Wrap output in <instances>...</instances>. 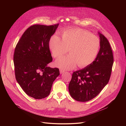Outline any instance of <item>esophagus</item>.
<instances>
[{
    "instance_id": "obj_1",
    "label": "esophagus",
    "mask_w": 126,
    "mask_h": 126,
    "mask_svg": "<svg viewBox=\"0 0 126 126\" xmlns=\"http://www.w3.org/2000/svg\"><path fill=\"white\" fill-rule=\"evenodd\" d=\"M64 72H65L64 70H63V69H60V74L63 73Z\"/></svg>"
}]
</instances>
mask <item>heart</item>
Instances as JSON below:
<instances>
[{"label": "heart", "mask_w": 126, "mask_h": 126, "mask_svg": "<svg viewBox=\"0 0 126 126\" xmlns=\"http://www.w3.org/2000/svg\"><path fill=\"white\" fill-rule=\"evenodd\" d=\"M101 42L96 36L81 28H72L63 31L61 39L57 35L50 38L49 46L53 56L58 58L69 49L70 54L57 60L56 65L62 69L70 70L77 64L79 68L90 65L96 58Z\"/></svg>", "instance_id": "1"}]
</instances>
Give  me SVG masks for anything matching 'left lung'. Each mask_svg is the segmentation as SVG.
<instances>
[{
	"label": "left lung",
	"mask_w": 126,
	"mask_h": 126,
	"mask_svg": "<svg viewBox=\"0 0 126 126\" xmlns=\"http://www.w3.org/2000/svg\"><path fill=\"white\" fill-rule=\"evenodd\" d=\"M100 34L101 45L95 60L83 69L74 72L69 84L70 95L75 100L87 102L96 97L108 83L114 63L110 44Z\"/></svg>",
	"instance_id": "8db88e82"
}]
</instances>
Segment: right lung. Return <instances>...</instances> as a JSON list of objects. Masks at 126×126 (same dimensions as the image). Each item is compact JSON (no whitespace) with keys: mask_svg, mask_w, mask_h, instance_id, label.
<instances>
[{"mask_svg":"<svg viewBox=\"0 0 126 126\" xmlns=\"http://www.w3.org/2000/svg\"><path fill=\"white\" fill-rule=\"evenodd\" d=\"M59 24H34L24 32L16 45L13 62L15 78L30 97H47L53 82L59 75L57 68L47 67L52 61L49 43Z\"/></svg>","mask_w":126,"mask_h":126,"instance_id":"obj_1","label":"right lung"}]
</instances>
